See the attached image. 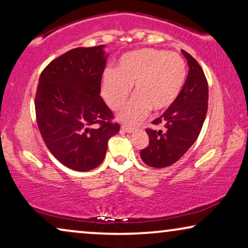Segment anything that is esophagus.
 <instances>
[{
    "label": "esophagus",
    "mask_w": 248,
    "mask_h": 248,
    "mask_svg": "<svg viewBox=\"0 0 248 248\" xmlns=\"http://www.w3.org/2000/svg\"><path fill=\"white\" fill-rule=\"evenodd\" d=\"M121 129H123V131H124V132H128V134H131L132 131H134V128L132 127H129V125H123V127H121Z\"/></svg>",
    "instance_id": "esophagus-1"
}]
</instances>
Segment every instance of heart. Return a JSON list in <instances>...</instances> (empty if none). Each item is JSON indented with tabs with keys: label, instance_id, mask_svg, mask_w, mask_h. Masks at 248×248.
<instances>
[{
	"label": "heart",
	"instance_id": "1",
	"mask_svg": "<svg viewBox=\"0 0 248 248\" xmlns=\"http://www.w3.org/2000/svg\"><path fill=\"white\" fill-rule=\"evenodd\" d=\"M186 78V64L179 54L142 48L121 56L116 69L106 68L102 94L111 109L123 106L134 85L135 95L119 111L118 119L135 124L153 109L166 110L175 102Z\"/></svg>",
	"mask_w": 248,
	"mask_h": 248
}]
</instances>
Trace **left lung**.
Here are the masks:
<instances>
[{"instance_id":"left-lung-1","label":"left lung","mask_w":248,"mask_h":248,"mask_svg":"<svg viewBox=\"0 0 248 248\" xmlns=\"http://www.w3.org/2000/svg\"><path fill=\"white\" fill-rule=\"evenodd\" d=\"M182 53L190 68L186 81L175 102L152 123L160 129H146L149 144L140 151L142 162L157 169L170 166L189 151L207 116V78L192 56Z\"/></svg>"}]
</instances>
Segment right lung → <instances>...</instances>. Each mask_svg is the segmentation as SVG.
Instances as JSON below:
<instances>
[{
  "mask_svg": "<svg viewBox=\"0 0 248 248\" xmlns=\"http://www.w3.org/2000/svg\"><path fill=\"white\" fill-rule=\"evenodd\" d=\"M104 45L75 48L47 65L39 78L34 108L47 148L78 172L95 169L108 141L120 130L101 93L108 54Z\"/></svg>",
  "mask_w": 248,
  "mask_h": 248,
  "instance_id": "add662e5",
  "label": "right lung"
}]
</instances>
